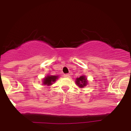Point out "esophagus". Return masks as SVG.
Returning a JSON list of instances; mask_svg holds the SVG:
<instances>
[{
  "mask_svg": "<svg viewBox=\"0 0 131 131\" xmlns=\"http://www.w3.org/2000/svg\"><path fill=\"white\" fill-rule=\"evenodd\" d=\"M63 77H64V78H69V77H70V74H63Z\"/></svg>",
  "mask_w": 131,
  "mask_h": 131,
  "instance_id": "esophagus-1",
  "label": "esophagus"
}]
</instances>
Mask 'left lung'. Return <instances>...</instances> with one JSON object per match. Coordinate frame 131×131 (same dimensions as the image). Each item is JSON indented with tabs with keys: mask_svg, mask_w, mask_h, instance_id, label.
<instances>
[{
	"mask_svg": "<svg viewBox=\"0 0 131 131\" xmlns=\"http://www.w3.org/2000/svg\"><path fill=\"white\" fill-rule=\"evenodd\" d=\"M75 82H76V84L77 85L79 88H83L88 85V81L86 76H84V75H82V76H81L79 78H76Z\"/></svg>",
	"mask_w": 131,
	"mask_h": 131,
	"instance_id": "obj_1",
	"label": "left lung"
}]
</instances>
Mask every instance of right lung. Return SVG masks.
<instances>
[{"label":"right lung","instance_id":"add662e5","mask_svg":"<svg viewBox=\"0 0 131 131\" xmlns=\"http://www.w3.org/2000/svg\"><path fill=\"white\" fill-rule=\"evenodd\" d=\"M59 76H52V75H47L46 77L43 78L42 79V84L43 85H46L49 86V85H52L53 82H55L57 81V79H58Z\"/></svg>","mask_w":131,"mask_h":131}]
</instances>
